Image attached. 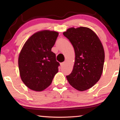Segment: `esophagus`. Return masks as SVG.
<instances>
[{
    "mask_svg": "<svg viewBox=\"0 0 120 120\" xmlns=\"http://www.w3.org/2000/svg\"><path fill=\"white\" fill-rule=\"evenodd\" d=\"M64 64H65V62H62V63H61V64H60V66H61V67H63L64 65Z\"/></svg>",
    "mask_w": 120,
    "mask_h": 120,
    "instance_id": "esophagus-1",
    "label": "esophagus"
}]
</instances>
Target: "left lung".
<instances>
[{"label": "left lung", "instance_id": "1", "mask_svg": "<svg viewBox=\"0 0 120 120\" xmlns=\"http://www.w3.org/2000/svg\"><path fill=\"white\" fill-rule=\"evenodd\" d=\"M73 45L75 64L67 79L79 91L92 87L102 74L105 52L102 43L95 32L86 27H71L63 33Z\"/></svg>", "mask_w": 120, "mask_h": 120}]
</instances>
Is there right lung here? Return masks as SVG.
Returning a JSON list of instances; mask_svg holds the SVG:
<instances>
[{
	"label": "right lung",
	"mask_w": 120,
	"mask_h": 120,
	"mask_svg": "<svg viewBox=\"0 0 120 120\" xmlns=\"http://www.w3.org/2000/svg\"><path fill=\"white\" fill-rule=\"evenodd\" d=\"M59 33L50 30L36 32L28 38L19 56L22 82L28 88L41 92L50 86L58 72L59 63L51 51Z\"/></svg>",
	"instance_id": "add662e5"
}]
</instances>
